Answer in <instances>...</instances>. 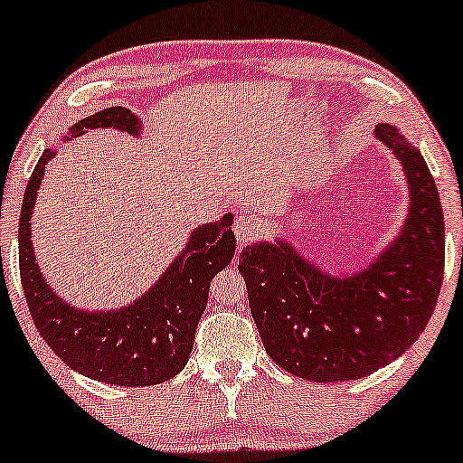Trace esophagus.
Returning a JSON list of instances; mask_svg holds the SVG:
<instances>
[{
    "label": "esophagus",
    "instance_id": "34e87169",
    "mask_svg": "<svg viewBox=\"0 0 463 463\" xmlns=\"http://www.w3.org/2000/svg\"><path fill=\"white\" fill-rule=\"evenodd\" d=\"M263 232V224L260 220L252 213H239L235 220V235H237V243L239 248H243L250 239L259 237Z\"/></svg>",
    "mask_w": 463,
    "mask_h": 463
}]
</instances>
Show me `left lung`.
I'll return each mask as SVG.
<instances>
[{
  "label": "left lung",
  "mask_w": 463,
  "mask_h": 463,
  "mask_svg": "<svg viewBox=\"0 0 463 463\" xmlns=\"http://www.w3.org/2000/svg\"><path fill=\"white\" fill-rule=\"evenodd\" d=\"M373 136L397 157L410 196L386 248L354 271L323 269L285 237L239 254L267 355L302 380H360L391 364L427 327L442 287L444 215L431 172L394 125Z\"/></svg>",
  "instance_id": "obj_1"
}]
</instances>
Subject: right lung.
<instances>
[{"label":"right lung","mask_w":463,"mask_h":463,"mask_svg":"<svg viewBox=\"0 0 463 463\" xmlns=\"http://www.w3.org/2000/svg\"><path fill=\"white\" fill-rule=\"evenodd\" d=\"M90 129H116L142 136V120L127 108H108L77 120L62 142ZM55 157L47 146L30 176L19 217L21 285L32 319L44 343L72 371L114 386H155L185 369L194 336L209 299V285L235 256L232 213L192 228L185 248L140 298L118 308H80L44 280L32 243V215L44 165Z\"/></svg>","instance_id":"right-lung-1"}]
</instances>
